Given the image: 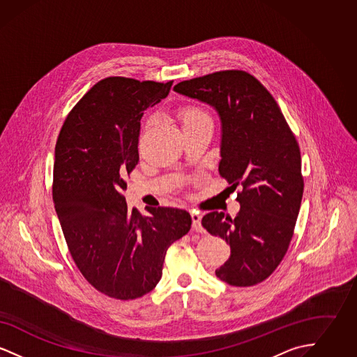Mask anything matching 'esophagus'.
I'll list each match as a JSON object with an SVG mask.
<instances>
[{"instance_id": "esophagus-1", "label": "esophagus", "mask_w": 357, "mask_h": 357, "mask_svg": "<svg viewBox=\"0 0 357 357\" xmlns=\"http://www.w3.org/2000/svg\"><path fill=\"white\" fill-rule=\"evenodd\" d=\"M201 214L199 213H195V211H192L191 213V220H192V229L195 230V231H202L204 230V227H202V225H201Z\"/></svg>"}]
</instances>
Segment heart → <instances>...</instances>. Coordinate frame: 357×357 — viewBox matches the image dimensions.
Segmentation results:
<instances>
[{
  "label": "heart",
  "mask_w": 357,
  "mask_h": 357,
  "mask_svg": "<svg viewBox=\"0 0 357 357\" xmlns=\"http://www.w3.org/2000/svg\"><path fill=\"white\" fill-rule=\"evenodd\" d=\"M179 119L182 121V126H186L190 123H195L199 120H208V115L202 109L197 107H183L179 109Z\"/></svg>",
  "instance_id": "1"
}]
</instances>
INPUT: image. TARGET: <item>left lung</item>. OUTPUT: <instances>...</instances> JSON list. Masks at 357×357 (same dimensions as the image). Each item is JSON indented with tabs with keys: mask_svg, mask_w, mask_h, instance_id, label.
I'll return each mask as SVG.
<instances>
[{
	"mask_svg": "<svg viewBox=\"0 0 357 357\" xmlns=\"http://www.w3.org/2000/svg\"><path fill=\"white\" fill-rule=\"evenodd\" d=\"M174 91L213 107L221 120L218 171L238 192L236 218L211 211L202 226L230 245L215 271L233 287H252L272 274L288 250L304 181L297 140L278 104L255 76L222 70L191 79Z\"/></svg>",
	"mask_w": 357,
	"mask_h": 357,
	"instance_id": "1",
	"label": "left lung"
}]
</instances>
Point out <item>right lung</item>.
Here are the masks:
<instances>
[{"mask_svg": "<svg viewBox=\"0 0 357 357\" xmlns=\"http://www.w3.org/2000/svg\"><path fill=\"white\" fill-rule=\"evenodd\" d=\"M172 82L107 77L69 112L54 149L53 202L70 255L102 294L134 300L162 277L171 243L186 236V210H128L124 178L139 162L140 119Z\"/></svg>", "mask_w": 357, "mask_h": 357, "instance_id": "right-lung-1", "label": "right lung"}]
</instances>
